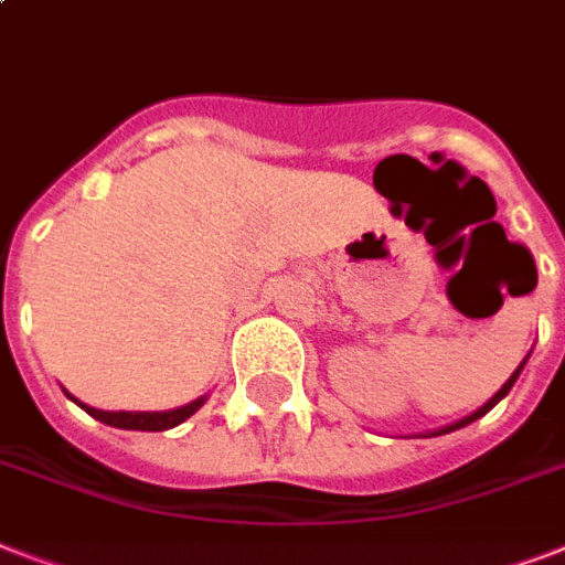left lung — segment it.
<instances>
[{
    "label": "left lung",
    "instance_id": "8db88e82",
    "mask_svg": "<svg viewBox=\"0 0 565 565\" xmlns=\"http://www.w3.org/2000/svg\"><path fill=\"white\" fill-rule=\"evenodd\" d=\"M527 358H531V354H525V361L519 363L516 370H513V375L508 377V381H504V384H501V390L495 395H492V398H487V402L481 404V407H478V411H472L469 413V416H463V419H457V422H451V425H446V428H437V430H428V434H422V437H443V434H451V430H457V428H463V425H469V422H475V419H481L483 413H490L492 407H495V404L501 402V398H504V395L510 393V390H513V384H516V377H519V372L525 370V363H527Z\"/></svg>",
    "mask_w": 565,
    "mask_h": 565
}]
</instances>
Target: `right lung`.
Returning a JSON list of instances; mask_svg holds the SVG:
<instances>
[{
    "instance_id": "obj_1",
    "label": "right lung",
    "mask_w": 565,
    "mask_h": 565,
    "mask_svg": "<svg viewBox=\"0 0 565 565\" xmlns=\"http://www.w3.org/2000/svg\"><path fill=\"white\" fill-rule=\"evenodd\" d=\"M70 395V393H66ZM73 398V395H70ZM82 411H87L93 419L105 422L110 428H122V430H170L175 425H181L184 419H190L204 402L207 395H199L195 402L181 404V407H172V411H96L90 404H82L78 398H73Z\"/></svg>"
}]
</instances>
